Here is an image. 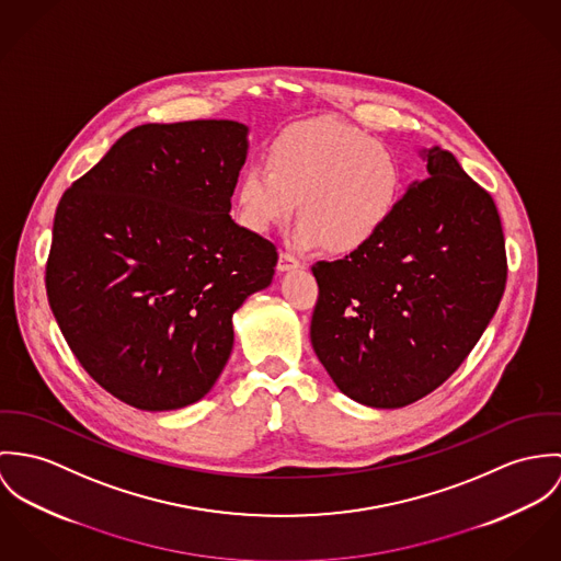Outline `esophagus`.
Here are the masks:
<instances>
[{"instance_id": "1", "label": "esophagus", "mask_w": 561, "mask_h": 561, "mask_svg": "<svg viewBox=\"0 0 561 561\" xmlns=\"http://www.w3.org/2000/svg\"><path fill=\"white\" fill-rule=\"evenodd\" d=\"M301 262L290 253V251H282L279 253V260H277V271H293V268H299Z\"/></svg>"}]
</instances>
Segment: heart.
Masks as SVG:
<instances>
[{
  "mask_svg": "<svg viewBox=\"0 0 561 561\" xmlns=\"http://www.w3.org/2000/svg\"><path fill=\"white\" fill-rule=\"evenodd\" d=\"M237 187L239 221L257 234L297 208L295 241L333 255L368 250L398 215L407 172L400 157L357 126L322 121L284 130ZM300 204H296V199Z\"/></svg>",
  "mask_w": 561,
  "mask_h": 561,
  "instance_id": "obj_1",
  "label": "heart"
}]
</instances>
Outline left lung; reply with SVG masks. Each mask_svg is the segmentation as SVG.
Returning a JSON list of instances; mask_svg holds the SVG:
<instances>
[{"instance_id":"8db88e82","label":"left lung","mask_w":561,"mask_h":561,"mask_svg":"<svg viewBox=\"0 0 561 561\" xmlns=\"http://www.w3.org/2000/svg\"><path fill=\"white\" fill-rule=\"evenodd\" d=\"M368 250L316 262L313 353L337 389L374 409L443 385L482 337L505 290L497 206L443 148Z\"/></svg>"}]
</instances>
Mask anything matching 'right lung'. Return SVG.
Wrapping results in <instances>:
<instances>
[{"label":"right lung","instance_id":"obj_1","mask_svg":"<svg viewBox=\"0 0 561 561\" xmlns=\"http://www.w3.org/2000/svg\"><path fill=\"white\" fill-rule=\"evenodd\" d=\"M245 159L234 121L135 126L58 204L49 306L83 370L135 409L202 400L234 311L275 275V245L230 217Z\"/></svg>","mask_w":561,"mask_h":561}]
</instances>
